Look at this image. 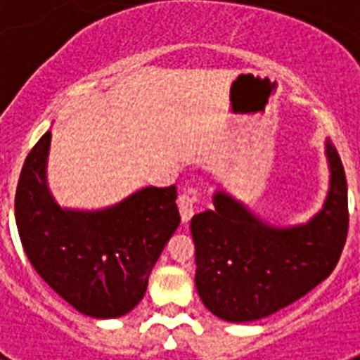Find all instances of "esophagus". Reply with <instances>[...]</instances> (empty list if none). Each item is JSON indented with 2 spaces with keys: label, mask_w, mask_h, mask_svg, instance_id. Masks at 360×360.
Returning a JSON list of instances; mask_svg holds the SVG:
<instances>
[{
  "label": "esophagus",
  "mask_w": 360,
  "mask_h": 360,
  "mask_svg": "<svg viewBox=\"0 0 360 360\" xmlns=\"http://www.w3.org/2000/svg\"><path fill=\"white\" fill-rule=\"evenodd\" d=\"M195 195H191V193H184V195L178 196V209H180V216H182L184 224H187L191 216L195 214Z\"/></svg>",
  "instance_id": "1"
}]
</instances>
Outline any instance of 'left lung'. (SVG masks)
Here are the masks:
<instances>
[{"instance_id": "8db88e82", "label": "left lung", "mask_w": 360, "mask_h": 360, "mask_svg": "<svg viewBox=\"0 0 360 360\" xmlns=\"http://www.w3.org/2000/svg\"><path fill=\"white\" fill-rule=\"evenodd\" d=\"M326 157L328 196L308 224L272 227L224 191L212 198V211L193 216L196 290L219 319L249 323L272 316L333 272L348 236V186L330 142Z\"/></svg>"}]
</instances>
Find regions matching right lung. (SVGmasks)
<instances>
[{"label": "right lung", "instance_id": "1", "mask_svg": "<svg viewBox=\"0 0 360 360\" xmlns=\"http://www.w3.org/2000/svg\"><path fill=\"white\" fill-rule=\"evenodd\" d=\"M52 131L28 153L15 189V224L37 274L97 319L141 303L151 269L180 225L176 187H144L101 211L59 207L46 186Z\"/></svg>", "mask_w": 360, "mask_h": 360}]
</instances>
